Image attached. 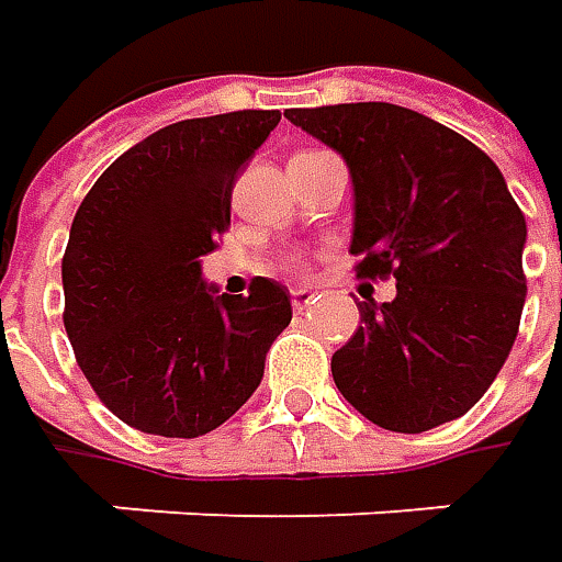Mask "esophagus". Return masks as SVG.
<instances>
[{"mask_svg":"<svg viewBox=\"0 0 562 562\" xmlns=\"http://www.w3.org/2000/svg\"><path fill=\"white\" fill-rule=\"evenodd\" d=\"M291 303L296 313H303L310 303H315V291L313 288H291Z\"/></svg>","mask_w":562,"mask_h":562,"instance_id":"esophagus-1","label":"esophagus"}]
</instances>
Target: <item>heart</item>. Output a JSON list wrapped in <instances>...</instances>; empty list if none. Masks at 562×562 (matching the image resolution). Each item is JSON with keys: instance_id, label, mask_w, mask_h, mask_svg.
Instances as JSON below:
<instances>
[{"instance_id": "obj_1", "label": "heart", "mask_w": 562, "mask_h": 562, "mask_svg": "<svg viewBox=\"0 0 562 562\" xmlns=\"http://www.w3.org/2000/svg\"><path fill=\"white\" fill-rule=\"evenodd\" d=\"M296 269H300V266H293V271H296Z\"/></svg>"}]
</instances>
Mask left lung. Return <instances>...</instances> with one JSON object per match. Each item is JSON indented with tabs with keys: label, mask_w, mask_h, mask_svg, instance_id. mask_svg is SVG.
Instances as JSON below:
<instances>
[{
	"label": "left lung",
	"mask_w": 562,
	"mask_h": 562,
	"mask_svg": "<svg viewBox=\"0 0 562 562\" xmlns=\"http://www.w3.org/2000/svg\"><path fill=\"white\" fill-rule=\"evenodd\" d=\"M284 115L350 168L359 278L397 281L391 303H359V331L331 357L337 391L387 431L460 419L504 369L526 306V215L501 168L391 102Z\"/></svg>",
	"instance_id": "1"
}]
</instances>
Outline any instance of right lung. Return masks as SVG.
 I'll return each instance as SVG.
<instances>
[{
  "label": "right lung",
  "mask_w": 562,
  "mask_h": 562,
  "mask_svg": "<svg viewBox=\"0 0 562 562\" xmlns=\"http://www.w3.org/2000/svg\"><path fill=\"white\" fill-rule=\"evenodd\" d=\"M281 115L244 109L149 134L109 165L61 259L65 331L97 397L131 428L200 438L259 387L291 293L252 278L218 293L200 256L231 225V190Z\"/></svg>",
  "instance_id": "1"
}]
</instances>
